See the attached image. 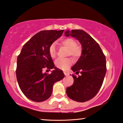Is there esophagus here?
<instances>
[{"label": "esophagus", "instance_id": "esophagus-1", "mask_svg": "<svg viewBox=\"0 0 123 123\" xmlns=\"http://www.w3.org/2000/svg\"><path fill=\"white\" fill-rule=\"evenodd\" d=\"M63 73H64L65 76H68V73H66V72H63Z\"/></svg>", "mask_w": 123, "mask_h": 123}]
</instances>
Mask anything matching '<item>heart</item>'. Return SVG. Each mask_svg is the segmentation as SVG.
Listing matches in <instances>:
<instances>
[{
    "label": "heart",
    "instance_id": "1",
    "mask_svg": "<svg viewBox=\"0 0 123 123\" xmlns=\"http://www.w3.org/2000/svg\"><path fill=\"white\" fill-rule=\"evenodd\" d=\"M62 45L68 49V55H71L74 59L76 60L81 56L83 53V49L80 45H78L76 41L71 37L63 39L61 42ZM49 54L52 58H55L57 55V47L55 43L51 44L49 47ZM56 68L62 70H66L72 63V61L69 58H58L55 61Z\"/></svg>",
    "mask_w": 123,
    "mask_h": 123
}]
</instances>
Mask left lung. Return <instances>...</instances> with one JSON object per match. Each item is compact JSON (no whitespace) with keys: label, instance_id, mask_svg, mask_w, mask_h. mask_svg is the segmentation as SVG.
Returning a JSON list of instances; mask_svg holds the SVG:
<instances>
[{"label":"left lung","instance_id":"obj_1","mask_svg":"<svg viewBox=\"0 0 123 123\" xmlns=\"http://www.w3.org/2000/svg\"><path fill=\"white\" fill-rule=\"evenodd\" d=\"M79 41L83 53L78 62L71 68L78 76L72 75L73 85L66 88L70 98L79 102H84L93 98L97 94L104 81L106 70V57L98 43L82 30H72L65 32Z\"/></svg>","mask_w":123,"mask_h":123}]
</instances>
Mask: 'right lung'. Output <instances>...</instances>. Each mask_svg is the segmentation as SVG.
<instances>
[{"label": "right lung", "mask_w": 123, "mask_h": 123, "mask_svg": "<svg viewBox=\"0 0 123 123\" xmlns=\"http://www.w3.org/2000/svg\"><path fill=\"white\" fill-rule=\"evenodd\" d=\"M64 30H44L34 35L23 46L17 57L16 77L21 91L35 102L47 100L55 83L64 78L62 70L55 68L49 54L50 45L62 35ZM44 68H55L50 74L42 73Z\"/></svg>", "instance_id": "add662e5"}]
</instances>
